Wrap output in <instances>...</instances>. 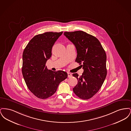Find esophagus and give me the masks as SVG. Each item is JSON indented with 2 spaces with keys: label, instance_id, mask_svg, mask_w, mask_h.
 I'll use <instances>...</instances> for the list:
<instances>
[{
  "label": "esophagus",
  "instance_id": "1",
  "mask_svg": "<svg viewBox=\"0 0 131 131\" xmlns=\"http://www.w3.org/2000/svg\"><path fill=\"white\" fill-rule=\"evenodd\" d=\"M72 75L71 73H68V78H71V77H72Z\"/></svg>",
  "mask_w": 131,
  "mask_h": 131
}]
</instances>
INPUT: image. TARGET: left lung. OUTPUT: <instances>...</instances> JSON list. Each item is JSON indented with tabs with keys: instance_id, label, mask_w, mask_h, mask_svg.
<instances>
[{
	"instance_id": "left-lung-1",
	"label": "left lung",
	"mask_w": 131,
	"mask_h": 131,
	"mask_svg": "<svg viewBox=\"0 0 131 131\" xmlns=\"http://www.w3.org/2000/svg\"><path fill=\"white\" fill-rule=\"evenodd\" d=\"M64 35L74 44L75 62L84 70L80 77L73 74L78 81L73 91L81 99H89L98 92L106 79V52L97 38L84 31L65 32Z\"/></svg>"
}]
</instances>
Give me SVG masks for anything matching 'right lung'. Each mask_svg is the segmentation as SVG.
Returning a JSON list of instances; mask_svg holds the SVG:
<instances>
[{"mask_svg":"<svg viewBox=\"0 0 131 131\" xmlns=\"http://www.w3.org/2000/svg\"><path fill=\"white\" fill-rule=\"evenodd\" d=\"M63 32H47L33 38L23 54L22 73L28 88L38 98L45 99L56 92L59 83L67 78L63 71H52L46 66L51 49Z\"/></svg>","mask_w":131,"mask_h":131,"instance_id":"1","label":"right lung"}]
</instances>
